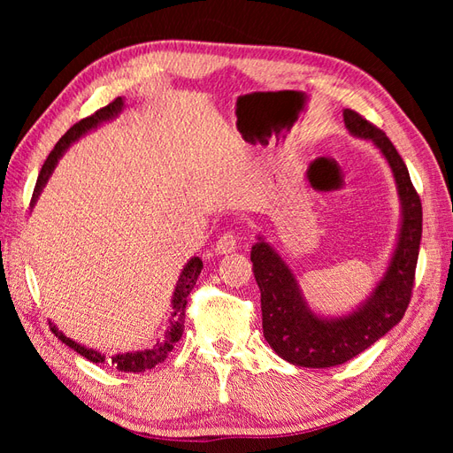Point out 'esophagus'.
I'll list each match as a JSON object with an SVG mask.
<instances>
[{"label":"esophagus","mask_w":453,"mask_h":453,"mask_svg":"<svg viewBox=\"0 0 453 453\" xmlns=\"http://www.w3.org/2000/svg\"><path fill=\"white\" fill-rule=\"evenodd\" d=\"M236 245H238V238H236V234L234 232H225V234L217 240V243H215V251L217 253H232L236 250Z\"/></svg>","instance_id":"34e87169"}]
</instances>
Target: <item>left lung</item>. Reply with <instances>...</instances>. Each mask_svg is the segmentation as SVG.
Returning <instances> with one entry per match:
<instances>
[{"label": "left lung", "mask_w": 453, "mask_h": 453, "mask_svg": "<svg viewBox=\"0 0 453 453\" xmlns=\"http://www.w3.org/2000/svg\"><path fill=\"white\" fill-rule=\"evenodd\" d=\"M346 128L370 140L388 158L403 203V225L391 265L372 296L357 311L340 319L313 315L298 291L296 280L281 257L258 238L251 250L255 280L260 289L263 333L281 359L296 366L326 368L353 359L403 319L416 280L421 242V200L410 181L404 160L391 140L353 109H344Z\"/></svg>", "instance_id": "8db88e82"}]
</instances>
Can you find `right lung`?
Masks as SVG:
<instances>
[{"label": "right lung", "mask_w": 453, "mask_h": 453, "mask_svg": "<svg viewBox=\"0 0 453 453\" xmlns=\"http://www.w3.org/2000/svg\"><path fill=\"white\" fill-rule=\"evenodd\" d=\"M120 109H122V98H117L111 104H107L105 107L98 109V111L92 113L90 117H85V119H81L79 122H75V125L62 135V138L58 140V143L54 145V149L50 150V155L47 157L43 168H41V172H39V177H37V183H35V188H34L30 205L35 203V200H37V196L41 193V188L45 187L49 175L52 173L54 166H57V162L62 157L64 150L70 147L75 140H79L81 135L98 127L100 122L113 119L120 111ZM202 266H203L202 260L198 257H195V258H190L188 263H187V266L183 268L181 276H180V281H177L175 291H173V300H172L173 311H172V318H170L168 331H166V334H164V340L158 342V344L153 349L125 353V355H115V357H111V363L117 365V368L120 370V372H143V370L153 368V366H157L158 363H162L164 359L168 357V353L173 349L175 342H180V338H181V334L185 331V310H187V304H188L187 303V296L190 295V291L195 289L196 280H198L200 272H202ZM49 326H50V331L57 334L58 340H62L65 346H70L73 351H77L79 355H83V357H87L88 361H92V363H104L105 361V357H104L102 353L94 351V349H88L85 346H79L77 342H73L72 338L64 336L50 321H49Z\"/></svg>", "instance_id": "1"}]
</instances>
